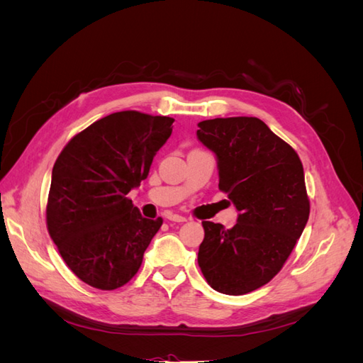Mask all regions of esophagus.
Returning a JSON list of instances; mask_svg holds the SVG:
<instances>
[{
	"instance_id": "obj_1",
	"label": "esophagus",
	"mask_w": 363,
	"mask_h": 363,
	"mask_svg": "<svg viewBox=\"0 0 363 363\" xmlns=\"http://www.w3.org/2000/svg\"><path fill=\"white\" fill-rule=\"evenodd\" d=\"M168 219H169V221H172V223H186V221H188V219H186L184 216L177 215V213H169Z\"/></svg>"
}]
</instances>
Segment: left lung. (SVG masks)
Returning <instances> with one entry per match:
<instances>
[{"label": "left lung", "mask_w": 363, "mask_h": 363, "mask_svg": "<svg viewBox=\"0 0 363 363\" xmlns=\"http://www.w3.org/2000/svg\"><path fill=\"white\" fill-rule=\"evenodd\" d=\"M199 127L218 160L219 189L239 212L232 228L203 221L199 265L215 291L244 295L277 276L307 224L303 163L259 118H215Z\"/></svg>", "instance_id": "1"}]
</instances>
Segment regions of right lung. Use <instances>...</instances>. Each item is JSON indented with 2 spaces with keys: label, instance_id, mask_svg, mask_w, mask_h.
I'll return each mask as SVG.
<instances>
[{
  "label": "right lung",
  "instance_id": "right-lung-1",
  "mask_svg": "<svg viewBox=\"0 0 363 363\" xmlns=\"http://www.w3.org/2000/svg\"><path fill=\"white\" fill-rule=\"evenodd\" d=\"M174 119L136 111L95 121L62 150L51 175L47 227L69 269L112 291L139 271L162 218L147 219L127 194L147 179Z\"/></svg>",
  "mask_w": 363,
  "mask_h": 363
}]
</instances>
